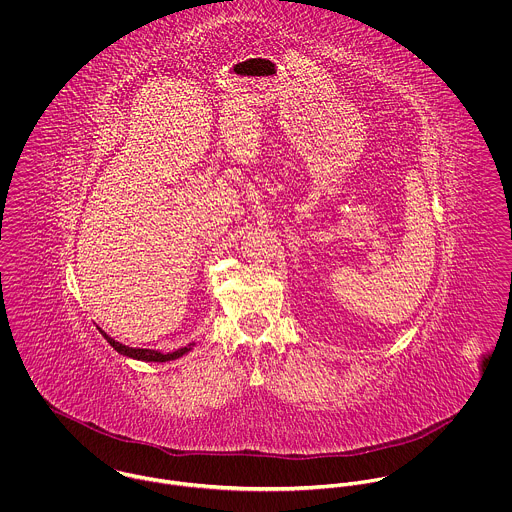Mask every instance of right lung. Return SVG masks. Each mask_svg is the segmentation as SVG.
<instances>
[{
	"mask_svg": "<svg viewBox=\"0 0 512 512\" xmlns=\"http://www.w3.org/2000/svg\"><path fill=\"white\" fill-rule=\"evenodd\" d=\"M98 331H100L102 337L114 347V351H118V353L124 355V357H130V359H136V361H146V363H167V361H175V359L187 355V353L191 351V347H193V343H191V345H187V347H183V349H177V351H173V353H161V351L138 349V347L134 349V347H128V345L118 343L116 339H112L110 335H106L100 327H98Z\"/></svg>",
	"mask_w": 512,
	"mask_h": 512,
	"instance_id": "add662e5",
	"label": "right lung"
}]
</instances>
